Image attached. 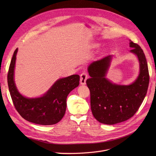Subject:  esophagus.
Segmentation results:
<instances>
[{"mask_svg":"<svg viewBox=\"0 0 156 156\" xmlns=\"http://www.w3.org/2000/svg\"><path fill=\"white\" fill-rule=\"evenodd\" d=\"M80 83H81V84H86V81L88 78V75L86 72H83L80 75Z\"/></svg>","mask_w":156,"mask_h":156,"instance_id":"1","label":"esophagus"}]
</instances>
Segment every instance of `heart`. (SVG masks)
Returning a JSON list of instances; mask_svg holds the SVG:
<instances>
[{
	"mask_svg": "<svg viewBox=\"0 0 156 156\" xmlns=\"http://www.w3.org/2000/svg\"><path fill=\"white\" fill-rule=\"evenodd\" d=\"M98 45H96V46H98Z\"/></svg>",
	"mask_w": 156,
	"mask_h": 156,
	"instance_id": "obj_1",
	"label": "heart"
}]
</instances>
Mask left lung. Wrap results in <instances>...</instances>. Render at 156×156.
<instances>
[{
	"label": "left lung",
	"instance_id": "left-lung-1",
	"mask_svg": "<svg viewBox=\"0 0 156 156\" xmlns=\"http://www.w3.org/2000/svg\"><path fill=\"white\" fill-rule=\"evenodd\" d=\"M129 51L137 56L139 74L129 85L112 83L107 79L112 55L94 61L88 67L90 78L87 85L90 92V107L92 115L100 123L113 125L124 122L138 111L147 93L149 84L148 64L143 49L130 40Z\"/></svg>",
	"mask_w": 156,
	"mask_h": 156
}]
</instances>
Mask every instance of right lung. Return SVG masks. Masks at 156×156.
Segmentation results:
<instances>
[{"label":"right lung","mask_w":156,"mask_h":156,"mask_svg":"<svg viewBox=\"0 0 156 156\" xmlns=\"http://www.w3.org/2000/svg\"><path fill=\"white\" fill-rule=\"evenodd\" d=\"M17 50L14 51L8 73L9 91L16 110L23 119L34 124L47 126L58 123L64 116L68 95L79 86V75H72L58 79L41 97L23 96L19 92L14 81Z\"/></svg>","instance_id":"add662e5"}]
</instances>
